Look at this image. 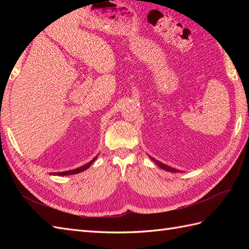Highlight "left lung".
<instances>
[{
	"mask_svg": "<svg viewBox=\"0 0 249 249\" xmlns=\"http://www.w3.org/2000/svg\"><path fill=\"white\" fill-rule=\"evenodd\" d=\"M149 157L151 158V160L154 161L156 165L158 166V167H160L161 169H163V170H166V171H169V172H181V170H178V169H174V168H172V167H170V166H167V165H165V163H162L161 161H158L157 160H155V158H153V157H151L150 155H149Z\"/></svg>",
	"mask_w": 249,
	"mask_h": 249,
	"instance_id": "obj_1",
	"label": "left lung"
}]
</instances>
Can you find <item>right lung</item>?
<instances>
[{
  "label": "right lung",
  "mask_w": 249,
  "mask_h": 249,
  "mask_svg": "<svg viewBox=\"0 0 249 249\" xmlns=\"http://www.w3.org/2000/svg\"><path fill=\"white\" fill-rule=\"evenodd\" d=\"M98 156V155H97ZM97 156H95L92 160H89L88 163H86V165H83L81 167H78L76 169H72V170H67V171H64V172H51L50 174L51 176H59V177H62V176H71V174H76V173H79V172H82L84 170H87V169H89V167L92 166V163L96 160Z\"/></svg>",
  "instance_id": "add662e5"
}]
</instances>
